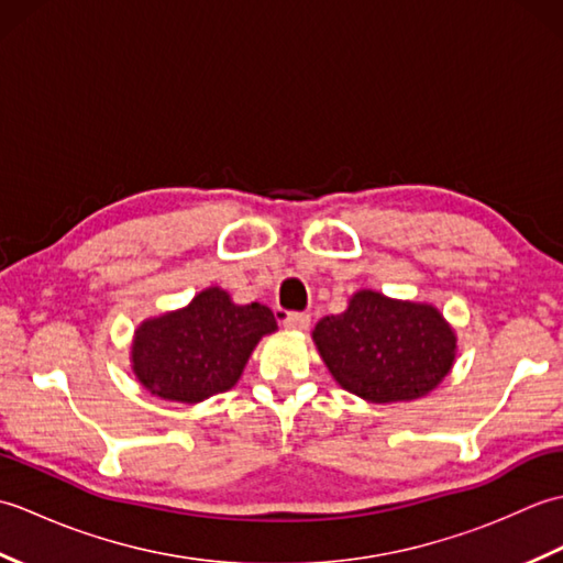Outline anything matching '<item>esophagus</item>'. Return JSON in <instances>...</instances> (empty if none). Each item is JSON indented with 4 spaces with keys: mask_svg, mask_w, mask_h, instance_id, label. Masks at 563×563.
Wrapping results in <instances>:
<instances>
[{
    "mask_svg": "<svg viewBox=\"0 0 563 563\" xmlns=\"http://www.w3.org/2000/svg\"><path fill=\"white\" fill-rule=\"evenodd\" d=\"M280 324L290 331H305L309 327V314L307 312H285Z\"/></svg>",
    "mask_w": 563,
    "mask_h": 563,
    "instance_id": "1",
    "label": "esophagus"
}]
</instances>
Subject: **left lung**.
I'll list each match as a JSON object with an SVG mask.
<instances>
[{
    "mask_svg": "<svg viewBox=\"0 0 563 563\" xmlns=\"http://www.w3.org/2000/svg\"><path fill=\"white\" fill-rule=\"evenodd\" d=\"M314 343L339 385L373 404L423 397L454 361V333L435 307L373 290L355 292L345 312L321 319Z\"/></svg>",
    "mask_w": 563,
    "mask_h": 563,
    "instance_id": "left-lung-1",
    "label": "left lung"
}]
</instances>
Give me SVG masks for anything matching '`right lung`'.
<instances>
[{
    "mask_svg": "<svg viewBox=\"0 0 563 563\" xmlns=\"http://www.w3.org/2000/svg\"><path fill=\"white\" fill-rule=\"evenodd\" d=\"M271 331L268 307L234 305L224 290L208 288L186 309L135 331L133 369L157 397L196 404L232 389L258 339Z\"/></svg>",
    "mask_w": 563,
    "mask_h": 563,
    "instance_id": "obj_1",
    "label": "right lung"
}]
</instances>
